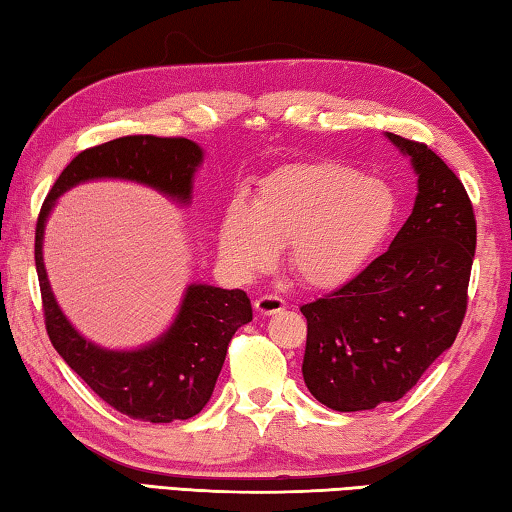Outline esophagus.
Instances as JSON below:
<instances>
[{
  "label": "esophagus",
  "mask_w": 512,
  "mask_h": 512,
  "mask_svg": "<svg viewBox=\"0 0 512 512\" xmlns=\"http://www.w3.org/2000/svg\"><path fill=\"white\" fill-rule=\"evenodd\" d=\"M255 309L257 313L262 315H273V313H280L286 309V302L282 300L280 295H273V293H266V295H259L255 300Z\"/></svg>",
  "instance_id": "1"
}]
</instances>
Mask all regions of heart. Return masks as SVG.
Wrapping results in <instances>:
<instances>
[{
	"label": "heart",
	"instance_id": "obj_1",
	"mask_svg": "<svg viewBox=\"0 0 512 512\" xmlns=\"http://www.w3.org/2000/svg\"><path fill=\"white\" fill-rule=\"evenodd\" d=\"M396 215V192L385 181L340 163H293L268 174L253 203H228L217 253L232 275L253 280L288 248L304 284L336 288L374 259Z\"/></svg>",
	"mask_w": 512,
	"mask_h": 512
}]
</instances>
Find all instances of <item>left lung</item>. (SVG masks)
Here are the masks:
<instances>
[{
	"mask_svg": "<svg viewBox=\"0 0 512 512\" xmlns=\"http://www.w3.org/2000/svg\"><path fill=\"white\" fill-rule=\"evenodd\" d=\"M410 156L412 215L392 244L345 286L302 304V376L336 412L374 410L403 398L452 347L468 306L477 221L463 183L423 143L385 132Z\"/></svg>",
	"mask_w": 512,
	"mask_h": 512,
	"instance_id": "1",
	"label": "left lung"
}]
</instances>
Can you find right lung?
Wrapping results in <instances>:
<instances>
[{"label": "right lung", "instance_id": "right-lung-1", "mask_svg": "<svg viewBox=\"0 0 512 512\" xmlns=\"http://www.w3.org/2000/svg\"><path fill=\"white\" fill-rule=\"evenodd\" d=\"M201 147L188 138L123 136L80 152L53 183L35 228V268L46 333L64 362L120 414L150 423L197 416L210 401L224 367L228 342L253 320V306L239 288L190 284L179 311L159 338L138 349H105L87 340L62 313L44 266V228L64 192L80 183L120 179L147 185L190 206Z\"/></svg>", "mask_w": 512, "mask_h": 512}]
</instances>
